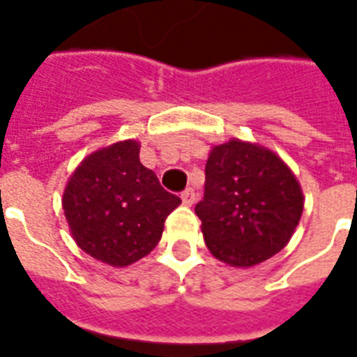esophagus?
<instances>
[{
	"label": "esophagus",
	"mask_w": 357,
	"mask_h": 357,
	"mask_svg": "<svg viewBox=\"0 0 357 357\" xmlns=\"http://www.w3.org/2000/svg\"><path fill=\"white\" fill-rule=\"evenodd\" d=\"M181 197H182V203H184V205H194L195 203V192L192 188L184 190V192L181 194Z\"/></svg>",
	"instance_id": "obj_1"
}]
</instances>
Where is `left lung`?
I'll list each match as a JSON object with an SVG mask.
<instances>
[{
  "instance_id": "obj_1",
  "label": "left lung",
  "mask_w": 357,
  "mask_h": 357,
  "mask_svg": "<svg viewBox=\"0 0 357 357\" xmlns=\"http://www.w3.org/2000/svg\"><path fill=\"white\" fill-rule=\"evenodd\" d=\"M301 213V186L277 154L235 139L211 150L195 214L214 258L261 264L291 239Z\"/></svg>"
}]
</instances>
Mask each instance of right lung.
I'll use <instances>...</instances> for the list:
<instances>
[{
	"label": "right lung",
	"instance_id": "obj_1",
	"mask_svg": "<svg viewBox=\"0 0 357 357\" xmlns=\"http://www.w3.org/2000/svg\"><path fill=\"white\" fill-rule=\"evenodd\" d=\"M178 205L181 197L163 190L156 173L139 162L137 141L90 154L63 192V213L77 245L114 267L146 256Z\"/></svg>",
	"mask_w": 357,
	"mask_h": 357
}]
</instances>
